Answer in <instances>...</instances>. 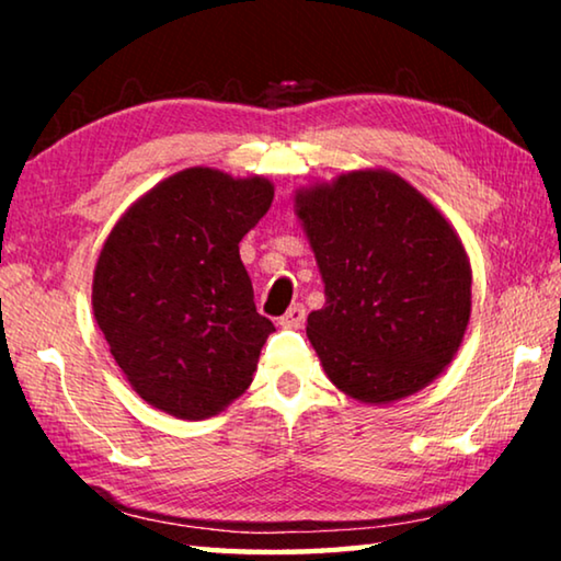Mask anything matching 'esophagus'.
<instances>
[{"mask_svg":"<svg viewBox=\"0 0 561 561\" xmlns=\"http://www.w3.org/2000/svg\"><path fill=\"white\" fill-rule=\"evenodd\" d=\"M304 319H307V309H304L301 304H294V307H289L287 314L279 319V327L282 329H299L304 324Z\"/></svg>","mask_w":561,"mask_h":561,"instance_id":"esophagus-1","label":"esophagus"}]
</instances>
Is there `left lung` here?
Masks as SVG:
<instances>
[{
	"label": "left lung",
	"mask_w": 561,
	"mask_h": 561,
	"mask_svg": "<svg viewBox=\"0 0 561 561\" xmlns=\"http://www.w3.org/2000/svg\"><path fill=\"white\" fill-rule=\"evenodd\" d=\"M294 213L324 282L307 336L329 381L368 405L431 386L472 311L470 257L448 217L386 168L294 190Z\"/></svg>",
	"instance_id": "obj_1"
}]
</instances>
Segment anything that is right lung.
Instances as JSON below:
<instances>
[{
  "label": "right lung",
  "mask_w": 561,
  "mask_h": 561,
  "mask_svg": "<svg viewBox=\"0 0 561 561\" xmlns=\"http://www.w3.org/2000/svg\"><path fill=\"white\" fill-rule=\"evenodd\" d=\"M272 197L270 178L195 165L113 225L93 270V317L148 405L205 421L250 388L274 324L254 307L240 242Z\"/></svg>",
  "instance_id": "right-lung-1"
}]
</instances>
